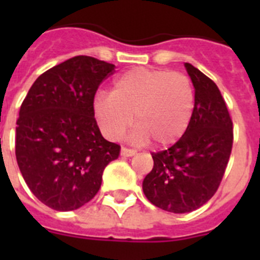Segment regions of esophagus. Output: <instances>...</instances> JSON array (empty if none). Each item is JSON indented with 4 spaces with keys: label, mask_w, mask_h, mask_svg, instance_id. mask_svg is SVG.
<instances>
[{
    "label": "esophagus",
    "mask_w": 260,
    "mask_h": 260,
    "mask_svg": "<svg viewBox=\"0 0 260 260\" xmlns=\"http://www.w3.org/2000/svg\"><path fill=\"white\" fill-rule=\"evenodd\" d=\"M137 153V151L132 150V148H127V147H122L121 148V155L125 156V157H128V156H134Z\"/></svg>",
    "instance_id": "1"
}]
</instances>
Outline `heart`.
<instances>
[{
    "instance_id": "obj_1",
    "label": "heart",
    "mask_w": 260,
    "mask_h": 260,
    "mask_svg": "<svg viewBox=\"0 0 260 260\" xmlns=\"http://www.w3.org/2000/svg\"><path fill=\"white\" fill-rule=\"evenodd\" d=\"M194 89L185 74L137 68L114 80L110 95L96 96L93 114L109 139H118L134 121L135 143L153 139L157 146L176 143L190 125Z\"/></svg>"
}]
</instances>
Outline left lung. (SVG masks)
<instances>
[{
    "mask_svg": "<svg viewBox=\"0 0 260 260\" xmlns=\"http://www.w3.org/2000/svg\"><path fill=\"white\" fill-rule=\"evenodd\" d=\"M185 68L195 88L191 121L180 141L151 153L153 168L143 180L147 199L173 213L191 212L212 198L233 146V122L220 89L191 63Z\"/></svg>",
    "mask_w": 260,
    "mask_h": 260,
    "instance_id": "left-lung-1",
    "label": "left lung"
}]
</instances>
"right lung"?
I'll return each mask as SVG.
<instances>
[{
	"label": "right lung",
	"mask_w": 260,
	"mask_h": 260,
	"mask_svg": "<svg viewBox=\"0 0 260 260\" xmlns=\"http://www.w3.org/2000/svg\"><path fill=\"white\" fill-rule=\"evenodd\" d=\"M116 66L77 56L49 69L32 84L17 121L15 156L27 186L56 211L88 203L103 172L121 147L108 142L93 114V99Z\"/></svg>",
	"instance_id": "right-lung-1"
}]
</instances>
